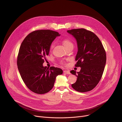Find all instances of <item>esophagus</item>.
Returning <instances> with one entry per match:
<instances>
[{"instance_id": "1", "label": "esophagus", "mask_w": 122, "mask_h": 122, "mask_svg": "<svg viewBox=\"0 0 122 122\" xmlns=\"http://www.w3.org/2000/svg\"><path fill=\"white\" fill-rule=\"evenodd\" d=\"M64 72L66 74H71V72H70V71H66V70L64 71Z\"/></svg>"}]
</instances>
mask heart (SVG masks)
I'll use <instances>...</instances> for the list:
<instances>
[{"label":"heart","mask_w":122,"mask_h":122,"mask_svg":"<svg viewBox=\"0 0 122 122\" xmlns=\"http://www.w3.org/2000/svg\"><path fill=\"white\" fill-rule=\"evenodd\" d=\"M61 42L65 48H66L69 46H73V43L71 41L67 38H64V39H62ZM53 48V45L51 44L50 46V50L51 51L52 50Z\"/></svg>","instance_id":"1"}]
</instances>
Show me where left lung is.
Returning <instances> with one entry per match:
<instances>
[{"label":"left lung","instance_id":"obj_1","mask_svg":"<svg viewBox=\"0 0 122 122\" xmlns=\"http://www.w3.org/2000/svg\"><path fill=\"white\" fill-rule=\"evenodd\" d=\"M76 39L78 52L76 67H81L80 72L72 70L71 73L77 77L71 86L76 91L86 92L93 89L100 81L106 62V54L103 46L93 32L84 28L67 30Z\"/></svg>","mask_w":122,"mask_h":122}]
</instances>
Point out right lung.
Wrapping results in <instances>:
<instances>
[{
  "instance_id": "right-lung-1",
  "label": "right lung",
  "mask_w": 122,
  "mask_h": 122,
  "mask_svg": "<svg viewBox=\"0 0 122 122\" xmlns=\"http://www.w3.org/2000/svg\"><path fill=\"white\" fill-rule=\"evenodd\" d=\"M60 35L51 30H35L28 35L20 46L17 66L24 83L34 93H48L53 88L56 76L63 73L60 68L43 66L52 42Z\"/></svg>"
}]
</instances>
